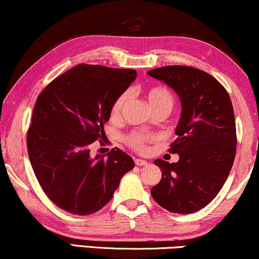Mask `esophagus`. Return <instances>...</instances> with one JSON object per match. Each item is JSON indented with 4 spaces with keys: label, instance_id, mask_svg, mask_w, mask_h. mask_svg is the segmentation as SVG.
I'll return each instance as SVG.
<instances>
[{
    "label": "esophagus",
    "instance_id": "1",
    "mask_svg": "<svg viewBox=\"0 0 259 259\" xmlns=\"http://www.w3.org/2000/svg\"><path fill=\"white\" fill-rule=\"evenodd\" d=\"M134 162H136L137 166H145V165H147V161L146 160H143V159H136V160H134Z\"/></svg>",
    "mask_w": 259,
    "mask_h": 259
}]
</instances>
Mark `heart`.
<instances>
[{
  "label": "heart",
  "mask_w": 259,
  "mask_h": 259,
  "mask_svg": "<svg viewBox=\"0 0 259 259\" xmlns=\"http://www.w3.org/2000/svg\"><path fill=\"white\" fill-rule=\"evenodd\" d=\"M128 94L122 93L115 99L113 102L111 108L112 116H118L121 113V109L127 101ZM146 99L150 104L151 108L154 111H159V109H165V111L171 112L175 105V99L167 88L161 86L151 87L146 91ZM154 139V137L150 136V134L143 133V132H134L131 133L130 136L126 137V143L130 145L131 147L137 151H145L146 150V145Z\"/></svg>",
  "instance_id": "1"
}]
</instances>
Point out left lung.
<instances>
[{
    "label": "left lung",
    "mask_w": 259,
    "mask_h": 259,
    "mask_svg": "<svg viewBox=\"0 0 259 259\" xmlns=\"http://www.w3.org/2000/svg\"><path fill=\"white\" fill-rule=\"evenodd\" d=\"M147 74L167 84L182 102L169 151L177 162L155 159L161 179L153 199L173 213L189 214L206 206L224 185L236 155V121L231 99L219 81L203 70L166 66Z\"/></svg>",
    "instance_id": "1"
}]
</instances>
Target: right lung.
Returning <instances> with one entry per match:
<instances>
[{
	"label": "right lung",
	"instance_id": "1",
	"mask_svg": "<svg viewBox=\"0 0 259 259\" xmlns=\"http://www.w3.org/2000/svg\"><path fill=\"white\" fill-rule=\"evenodd\" d=\"M134 69L77 65L53 80L35 104L27 134L31 167L47 197L72 214H92L112 199L133 159L119 148L91 154L102 139L115 99Z\"/></svg>",
	"mask_w": 259,
	"mask_h": 259
}]
</instances>
